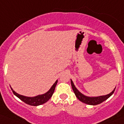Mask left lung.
Returning a JSON list of instances; mask_svg holds the SVG:
<instances>
[{"mask_svg":"<svg viewBox=\"0 0 124 124\" xmlns=\"http://www.w3.org/2000/svg\"><path fill=\"white\" fill-rule=\"evenodd\" d=\"M71 84L72 89L73 90L76 96L77 97V98L80 101H81L83 103L88 104V105H92V106H95V105H98L99 104H101L102 102L106 100L108 98H109L110 96H111L112 94H113V93L115 92V88L114 89L112 92H111L109 94H106V95H102V96H85L84 94H83L82 93H80L79 91L78 90L75 85H74L73 82L72 81V80L71 79Z\"/></svg>","mask_w":124,"mask_h":124,"instance_id":"left-lung-1","label":"left lung"}]
</instances>
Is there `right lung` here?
<instances>
[{"mask_svg": "<svg viewBox=\"0 0 124 124\" xmlns=\"http://www.w3.org/2000/svg\"><path fill=\"white\" fill-rule=\"evenodd\" d=\"M57 82H58V80H56V82L53 84V85L51 86V87L46 93H44L42 94H39L37 96H33V97L26 96H24V95H22V94H18V93L15 92L11 88V87L10 86V87L11 89V90H12L13 93V94L16 96H17L22 101H23V102H25L26 104H28V105H30V106H37L44 104V103L47 102L50 99V98L52 96L53 94V93H54V89H55V87H56V84H57Z\"/></svg>", "mask_w": 124, "mask_h": 124, "instance_id": "1", "label": "right lung"}]
</instances>
